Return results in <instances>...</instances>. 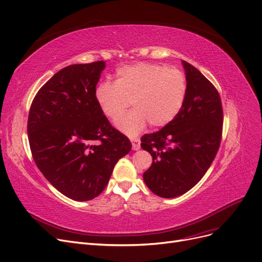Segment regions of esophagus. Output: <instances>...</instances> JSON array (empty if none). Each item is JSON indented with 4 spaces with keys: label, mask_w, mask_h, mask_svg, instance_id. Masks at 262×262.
<instances>
[{
    "label": "esophagus",
    "mask_w": 262,
    "mask_h": 262,
    "mask_svg": "<svg viewBox=\"0 0 262 262\" xmlns=\"http://www.w3.org/2000/svg\"><path fill=\"white\" fill-rule=\"evenodd\" d=\"M131 143L133 150H139L141 148V141L139 139H131Z\"/></svg>",
    "instance_id": "obj_1"
}]
</instances>
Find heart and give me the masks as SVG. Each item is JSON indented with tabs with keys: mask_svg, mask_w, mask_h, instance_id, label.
<instances>
[{
	"mask_svg": "<svg viewBox=\"0 0 262 262\" xmlns=\"http://www.w3.org/2000/svg\"><path fill=\"white\" fill-rule=\"evenodd\" d=\"M115 77L114 83H100L95 98L102 113L112 120L123 116L133 102L136 110L116 121L119 130L132 137L147 122L154 128L166 125L183 106L187 82L179 69L140 62L119 68Z\"/></svg>",
	"mask_w": 262,
	"mask_h": 262,
	"instance_id": "heart-1",
	"label": "heart"
}]
</instances>
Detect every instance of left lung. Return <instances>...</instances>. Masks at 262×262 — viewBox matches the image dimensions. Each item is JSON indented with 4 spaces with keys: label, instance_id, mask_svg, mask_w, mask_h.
Returning a JSON list of instances; mask_svg holds the SVG:
<instances>
[{
    "label": "left lung",
    "instance_id": "8db88e82",
    "mask_svg": "<svg viewBox=\"0 0 262 262\" xmlns=\"http://www.w3.org/2000/svg\"><path fill=\"white\" fill-rule=\"evenodd\" d=\"M182 63L187 92L180 113L162 129L141 139V147L152 157L144 182L162 198L182 195L200 182L215 159L223 134L217 89L196 68Z\"/></svg>",
    "mask_w": 262,
    "mask_h": 262
}]
</instances>
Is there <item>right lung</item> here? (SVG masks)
Here are the masks:
<instances>
[{
	"mask_svg": "<svg viewBox=\"0 0 262 262\" xmlns=\"http://www.w3.org/2000/svg\"><path fill=\"white\" fill-rule=\"evenodd\" d=\"M105 62L60 70L36 93L28 118L33 159L46 180L75 201H89L108 184L132 144L115 129L95 98Z\"/></svg>",
	"mask_w": 262,
	"mask_h": 262,
	"instance_id": "obj_1",
	"label": "right lung"
}]
</instances>
